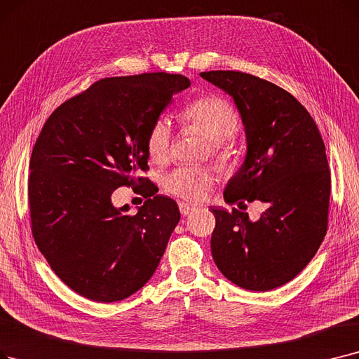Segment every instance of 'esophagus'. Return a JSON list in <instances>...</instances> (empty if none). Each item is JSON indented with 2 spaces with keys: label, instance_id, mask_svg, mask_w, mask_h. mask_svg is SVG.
Returning a JSON list of instances; mask_svg holds the SVG:
<instances>
[{
  "label": "esophagus",
  "instance_id": "esophagus-1",
  "mask_svg": "<svg viewBox=\"0 0 359 359\" xmlns=\"http://www.w3.org/2000/svg\"><path fill=\"white\" fill-rule=\"evenodd\" d=\"M179 210L182 215H189L195 210V207L188 204V202H179Z\"/></svg>",
  "mask_w": 359,
  "mask_h": 359
}]
</instances>
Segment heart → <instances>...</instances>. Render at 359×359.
Segmentation results:
<instances>
[{
	"instance_id": "b5f03b06",
	"label": "heart",
	"mask_w": 359,
	"mask_h": 359,
	"mask_svg": "<svg viewBox=\"0 0 359 359\" xmlns=\"http://www.w3.org/2000/svg\"><path fill=\"white\" fill-rule=\"evenodd\" d=\"M180 117L204 135L214 151H220L226 142L239 129V116L233 105L224 98L215 95L199 97L183 108ZM171 141L170 121L160 117L148 130L145 147L148 157L161 163L167 158ZM214 182V173L208 167L182 165L175 168L164 179V189L186 201H201Z\"/></svg>"
}]
</instances>
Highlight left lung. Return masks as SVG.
Instances as JSON below:
<instances>
[{"label": "left lung", "mask_w": 359, "mask_h": 359, "mask_svg": "<svg viewBox=\"0 0 359 359\" xmlns=\"http://www.w3.org/2000/svg\"><path fill=\"white\" fill-rule=\"evenodd\" d=\"M201 77L229 93L245 128L246 155L224 201L267 205L257 222L211 207V254L231 283L267 292L298 276L325 236L332 179L323 137L306 108L271 82L231 70Z\"/></svg>", "instance_id": "1"}]
</instances>
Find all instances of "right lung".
I'll return each instance as SVG.
<instances>
[{
	"label": "right lung",
	"instance_id": "add662e5",
	"mask_svg": "<svg viewBox=\"0 0 359 359\" xmlns=\"http://www.w3.org/2000/svg\"><path fill=\"white\" fill-rule=\"evenodd\" d=\"M182 74L107 77L45 121L30 157L29 208L41 254L70 289L97 302L129 298L152 277L180 220L176 202L151 195L135 214L111 202L120 186L144 188L145 139Z\"/></svg>",
	"mask_w": 359,
	"mask_h": 359
}]
</instances>
